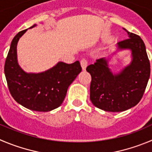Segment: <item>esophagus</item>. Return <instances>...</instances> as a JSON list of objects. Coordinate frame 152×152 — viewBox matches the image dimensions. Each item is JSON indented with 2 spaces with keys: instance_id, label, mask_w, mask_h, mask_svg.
<instances>
[{
  "instance_id": "esophagus-1",
  "label": "esophagus",
  "mask_w": 152,
  "mask_h": 152,
  "mask_svg": "<svg viewBox=\"0 0 152 152\" xmlns=\"http://www.w3.org/2000/svg\"><path fill=\"white\" fill-rule=\"evenodd\" d=\"M80 65H81L82 69H83V70H86V68L88 65V62L86 58L81 59V60H80Z\"/></svg>"
}]
</instances>
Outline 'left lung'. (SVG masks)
<instances>
[{"label": "left lung", "mask_w": 152, "mask_h": 152, "mask_svg": "<svg viewBox=\"0 0 152 152\" xmlns=\"http://www.w3.org/2000/svg\"><path fill=\"white\" fill-rule=\"evenodd\" d=\"M128 34L129 38L118 42L117 45L120 50H131L132 61L119 73H112L104 57L86 67L92 77L91 102L108 112H122L136 106L142 98L150 77V63L143 41L137 34Z\"/></svg>", "instance_id": "1"}]
</instances>
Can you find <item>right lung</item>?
Instances as JSON below:
<instances>
[{"label":"right lung","mask_w":152,"mask_h":152,"mask_svg":"<svg viewBox=\"0 0 152 152\" xmlns=\"http://www.w3.org/2000/svg\"><path fill=\"white\" fill-rule=\"evenodd\" d=\"M27 30L18 33L10 45L4 65L7 85L18 104L31 110L48 112L62 104L69 85L81 72V66L79 61L72 64L59 62L44 72L26 73L18 66L16 48L18 40Z\"/></svg>","instance_id":"add662e5"}]
</instances>
